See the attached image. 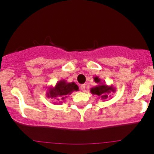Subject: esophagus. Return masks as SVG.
<instances>
[{"label": "esophagus", "mask_w": 154, "mask_h": 154, "mask_svg": "<svg viewBox=\"0 0 154 154\" xmlns=\"http://www.w3.org/2000/svg\"><path fill=\"white\" fill-rule=\"evenodd\" d=\"M80 88H81V90H82V91H84L85 90V84H83V85H81V86H80Z\"/></svg>", "instance_id": "esophagus-1"}]
</instances>
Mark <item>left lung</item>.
<instances>
[{
  "instance_id": "obj_1",
  "label": "left lung",
  "mask_w": 154,
  "mask_h": 154,
  "mask_svg": "<svg viewBox=\"0 0 154 154\" xmlns=\"http://www.w3.org/2000/svg\"><path fill=\"white\" fill-rule=\"evenodd\" d=\"M94 81L98 84V85L91 88V93L93 95H97L101 100H107L109 97L111 95H109V93H114L116 91L115 88H114L113 85H107L101 82V79L98 77H94Z\"/></svg>"
}]
</instances>
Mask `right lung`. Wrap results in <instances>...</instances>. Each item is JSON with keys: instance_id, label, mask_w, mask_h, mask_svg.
Masks as SVG:
<instances>
[{"instance_id": "right-lung-1", "label": "right lung", "mask_w": 154, "mask_h": 154, "mask_svg": "<svg viewBox=\"0 0 154 154\" xmlns=\"http://www.w3.org/2000/svg\"><path fill=\"white\" fill-rule=\"evenodd\" d=\"M78 91L79 87L75 82H67L66 80L63 79L59 81L54 87L50 86L48 89L46 95L48 98H54L57 101H59L64 100L67 95L71 94L72 92Z\"/></svg>"}]
</instances>
